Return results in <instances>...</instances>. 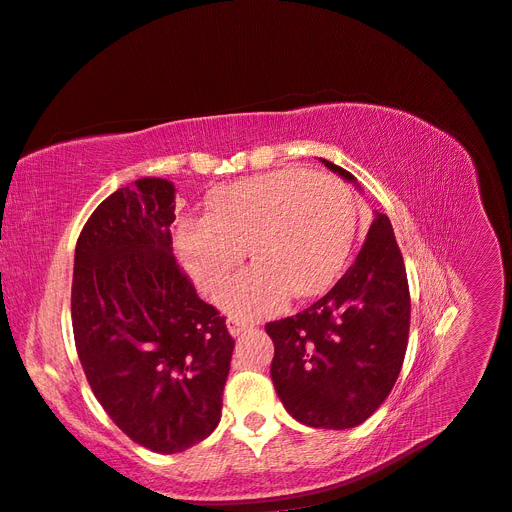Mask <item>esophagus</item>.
<instances>
[{
    "label": "esophagus",
    "instance_id": "34e87169",
    "mask_svg": "<svg viewBox=\"0 0 512 512\" xmlns=\"http://www.w3.org/2000/svg\"><path fill=\"white\" fill-rule=\"evenodd\" d=\"M227 330H229L231 337H240L242 332L251 330V326H248L246 321H240V319H229V321H227Z\"/></svg>",
    "mask_w": 512,
    "mask_h": 512
}]
</instances>
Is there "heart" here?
I'll list each match as a JSON object with an SVG mask.
<instances>
[{"label": "heart", "instance_id": "obj_1", "mask_svg": "<svg viewBox=\"0 0 512 512\" xmlns=\"http://www.w3.org/2000/svg\"><path fill=\"white\" fill-rule=\"evenodd\" d=\"M356 201L332 175L281 169L225 184L210 193L203 218L178 227L180 259L203 291L221 287L244 251L255 261L216 302L240 319L309 298L341 272L356 236Z\"/></svg>", "mask_w": 512, "mask_h": 512}]
</instances>
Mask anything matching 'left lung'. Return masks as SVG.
Here are the masks:
<instances>
[{"instance_id":"8db88e82","label":"left lung","mask_w":512,"mask_h":512,"mask_svg":"<svg viewBox=\"0 0 512 512\" xmlns=\"http://www.w3.org/2000/svg\"><path fill=\"white\" fill-rule=\"evenodd\" d=\"M343 180L356 178L319 158ZM270 375L285 410L306 427L352 429L386 401L410 337V287L386 214L375 212L360 253L324 298L266 324Z\"/></svg>"}]
</instances>
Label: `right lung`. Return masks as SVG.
Masks as SVG:
<instances>
[{
	"label": "right lung",
	"instance_id": "add662e5",
	"mask_svg": "<svg viewBox=\"0 0 512 512\" xmlns=\"http://www.w3.org/2000/svg\"><path fill=\"white\" fill-rule=\"evenodd\" d=\"M175 188L141 178L87 218L75 248L72 332L94 397L130 440L160 455L221 422L236 341L171 253Z\"/></svg>",
	"mask_w": 512,
	"mask_h": 512
}]
</instances>
